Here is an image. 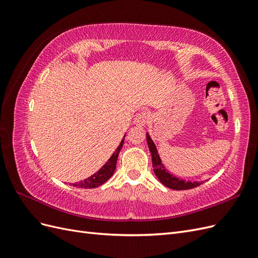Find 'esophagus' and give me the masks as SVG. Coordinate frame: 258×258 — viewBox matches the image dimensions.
<instances>
[{
	"label": "esophagus",
	"mask_w": 258,
	"mask_h": 258,
	"mask_svg": "<svg viewBox=\"0 0 258 258\" xmlns=\"http://www.w3.org/2000/svg\"><path fill=\"white\" fill-rule=\"evenodd\" d=\"M148 119V115L146 112H139L136 115V118H135V123L139 124V126H145L146 122Z\"/></svg>",
	"instance_id": "obj_1"
}]
</instances>
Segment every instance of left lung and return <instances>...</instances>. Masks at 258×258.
<instances>
[{"label": "left lung", "instance_id": "left-lung-1", "mask_svg": "<svg viewBox=\"0 0 258 258\" xmlns=\"http://www.w3.org/2000/svg\"><path fill=\"white\" fill-rule=\"evenodd\" d=\"M146 141L148 144V148H150L151 154H152V162H153V168L156 176L158 177L159 181L169 188L175 189V190H185V189H191L202 184V182H187L184 179H179L175 176H173L171 173H169L166 170L165 166L162 165L160 160V157L157 152V148H156L152 139L146 134Z\"/></svg>", "mask_w": 258, "mask_h": 258}]
</instances>
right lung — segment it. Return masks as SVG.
<instances>
[{
  "mask_svg": "<svg viewBox=\"0 0 258 258\" xmlns=\"http://www.w3.org/2000/svg\"><path fill=\"white\" fill-rule=\"evenodd\" d=\"M122 144H123V140L120 142L119 146L117 147V150L114 152V154L111 156V158L107 160V162L98 171V172L89 176L88 178L84 179V181L75 183L74 186L80 187V188H96V187L105 183L107 179L113 175L114 171L116 169L117 158H118V155L122 147Z\"/></svg>",
  "mask_w": 258,
  "mask_h": 258,
  "instance_id": "add662e5",
  "label": "right lung"
}]
</instances>
